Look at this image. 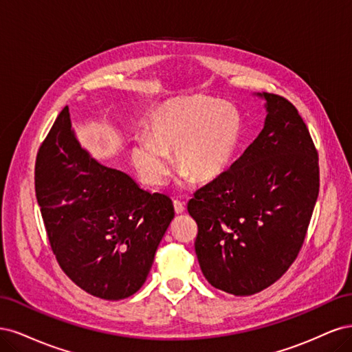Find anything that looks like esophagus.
Wrapping results in <instances>:
<instances>
[{
	"label": "esophagus",
	"mask_w": 352,
	"mask_h": 352,
	"mask_svg": "<svg viewBox=\"0 0 352 352\" xmlns=\"http://www.w3.org/2000/svg\"><path fill=\"white\" fill-rule=\"evenodd\" d=\"M173 206H175V211H176V214H182V212H185V204H184L182 201L175 199V201H173Z\"/></svg>",
	"instance_id": "1"
}]
</instances>
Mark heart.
Wrapping results in <instances>:
<instances>
[{
  "instance_id": "1",
  "label": "heart",
  "mask_w": 352,
  "mask_h": 352,
  "mask_svg": "<svg viewBox=\"0 0 352 352\" xmlns=\"http://www.w3.org/2000/svg\"><path fill=\"white\" fill-rule=\"evenodd\" d=\"M242 120L235 105L207 97L170 100L153 113L148 140H138L131 160L138 176L151 188L168 175L166 155L173 154L176 172L195 184L225 173L236 151Z\"/></svg>"
}]
</instances>
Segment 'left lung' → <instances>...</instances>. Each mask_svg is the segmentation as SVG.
I'll return each instance as SVG.
<instances>
[{
    "label": "left lung",
    "instance_id": "left-lung-1",
    "mask_svg": "<svg viewBox=\"0 0 352 352\" xmlns=\"http://www.w3.org/2000/svg\"><path fill=\"white\" fill-rule=\"evenodd\" d=\"M261 133L188 202L206 279L236 296L279 280L300 254L320 188L316 145L295 105L264 92Z\"/></svg>",
    "mask_w": 352,
    "mask_h": 352
}]
</instances>
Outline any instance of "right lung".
Masks as SVG:
<instances>
[{
    "mask_svg": "<svg viewBox=\"0 0 352 352\" xmlns=\"http://www.w3.org/2000/svg\"><path fill=\"white\" fill-rule=\"evenodd\" d=\"M35 192L51 250L73 283L109 301L140 289L173 202L91 158L73 136L69 107L38 150Z\"/></svg>",
    "mask_w": 352,
    "mask_h": 352,
    "instance_id": "right-lung-1",
    "label": "right lung"
}]
</instances>
